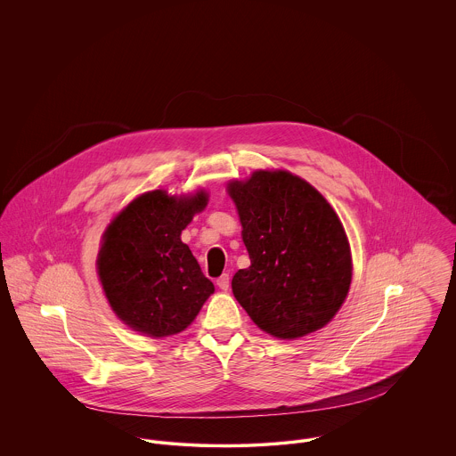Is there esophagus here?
Returning <instances> with one entry per match:
<instances>
[{
    "label": "esophagus",
    "instance_id": "esophagus-1",
    "mask_svg": "<svg viewBox=\"0 0 456 456\" xmlns=\"http://www.w3.org/2000/svg\"><path fill=\"white\" fill-rule=\"evenodd\" d=\"M216 284H217V288H219V289L226 291V289L230 288V275H228V273H223V275L216 281Z\"/></svg>",
    "mask_w": 456,
    "mask_h": 456
}]
</instances>
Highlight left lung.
<instances>
[{
  "mask_svg": "<svg viewBox=\"0 0 456 456\" xmlns=\"http://www.w3.org/2000/svg\"><path fill=\"white\" fill-rule=\"evenodd\" d=\"M251 265L232 279L237 302L277 338L309 335L337 314L351 275L344 226L323 195L286 170L232 181Z\"/></svg>",
  "mask_w": 456,
  "mask_h": 456,
  "instance_id": "8db88e82",
  "label": "left lung"
}]
</instances>
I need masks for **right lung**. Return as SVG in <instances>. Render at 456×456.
<instances>
[{
  "label": "right lung",
  "mask_w": 456,
  "mask_h": 456,
  "mask_svg": "<svg viewBox=\"0 0 456 456\" xmlns=\"http://www.w3.org/2000/svg\"><path fill=\"white\" fill-rule=\"evenodd\" d=\"M208 201L205 191L170 196L154 190L134 198L103 233L98 275L118 318L159 338L193 323L214 284L203 275L183 230Z\"/></svg>",
  "instance_id": "right-lung-1"
}]
</instances>
